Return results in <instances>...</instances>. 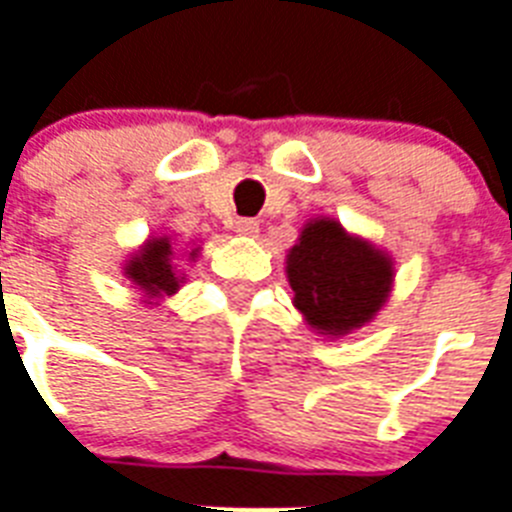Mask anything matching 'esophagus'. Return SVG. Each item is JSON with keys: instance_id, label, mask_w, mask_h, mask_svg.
I'll return each mask as SVG.
<instances>
[{"instance_id": "34e87169", "label": "esophagus", "mask_w": 512, "mask_h": 512, "mask_svg": "<svg viewBox=\"0 0 512 512\" xmlns=\"http://www.w3.org/2000/svg\"><path fill=\"white\" fill-rule=\"evenodd\" d=\"M234 228L239 236H257V231H260V223H257L255 218H239L234 223Z\"/></svg>"}]
</instances>
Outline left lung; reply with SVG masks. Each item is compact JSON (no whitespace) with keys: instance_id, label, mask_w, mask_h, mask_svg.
<instances>
[{"instance_id":"8db88e82","label":"left lung","mask_w":512,"mask_h":512,"mask_svg":"<svg viewBox=\"0 0 512 512\" xmlns=\"http://www.w3.org/2000/svg\"><path fill=\"white\" fill-rule=\"evenodd\" d=\"M294 307L310 328L344 336L365 326L392 292V257L347 234L334 218L310 220L286 255Z\"/></svg>"}]
</instances>
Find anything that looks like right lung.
Here are the masks:
<instances>
[{"mask_svg": "<svg viewBox=\"0 0 512 512\" xmlns=\"http://www.w3.org/2000/svg\"><path fill=\"white\" fill-rule=\"evenodd\" d=\"M197 252L199 247L191 249L189 260H194ZM123 273L149 299L170 297L184 284V276H178L176 270V249H173L168 236H152V239H147V242L141 244L139 252H134L131 260H126Z\"/></svg>", "mask_w": 512, "mask_h": 512, "instance_id": "1", "label": "right lung"}]
</instances>
